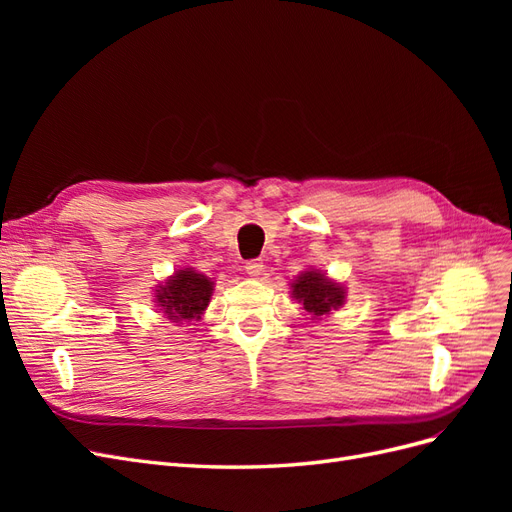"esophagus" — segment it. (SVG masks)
I'll return each mask as SVG.
<instances>
[{"instance_id":"esophagus-1","label":"esophagus","mask_w":512,"mask_h":512,"mask_svg":"<svg viewBox=\"0 0 512 512\" xmlns=\"http://www.w3.org/2000/svg\"><path fill=\"white\" fill-rule=\"evenodd\" d=\"M245 271H247V275L258 277V275H262V271H265V265H262V260H247Z\"/></svg>"}]
</instances>
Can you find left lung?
Returning a JSON list of instances; mask_svg holds the SVG:
<instances>
[{"mask_svg":"<svg viewBox=\"0 0 512 512\" xmlns=\"http://www.w3.org/2000/svg\"><path fill=\"white\" fill-rule=\"evenodd\" d=\"M292 294L297 299L305 312L312 316H324L331 309H337L344 303L346 294L344 288L333 284L318 271H305L297 282L292 284Z\"/></svg>","mask_w":512,"mask_h":512,"instance_id":"obj_1","label":"left lung"}]
</instances>
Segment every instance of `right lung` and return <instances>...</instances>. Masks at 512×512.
<instances>
[{
  "label": "right lung",
  "instance_id": "1",
  "mask_svg": "<svg viewBox=\"0 0 512 512\" xmlns=\"http://www.w3.org/2000/svg\"><path fill=\"white\" fill-rule=\"evenodd\" d=\"M211 292L213 284L209 277L183 269L156 290V301L170 320H194L205 312Z\"/></svg>",
  "mask_w": 512,
  "mask_h": 512
}]
</instances>
